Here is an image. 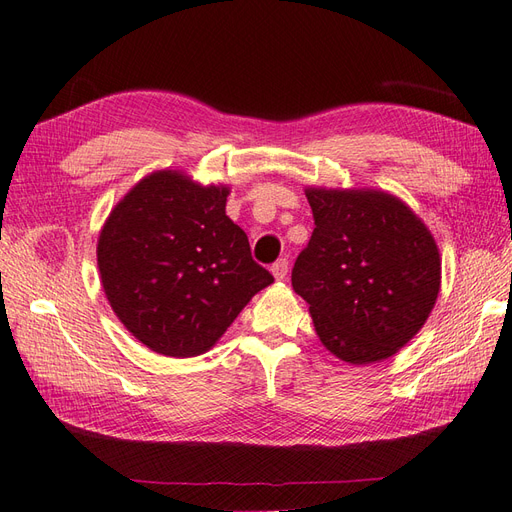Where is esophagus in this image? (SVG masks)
<instances>
[{"mask_svg": "<svg viewBox=\"0 0 512 512\" xmlns=\"http://www.w3.org/2000/svg\"><path fill=\"white\" fill-rule=\"evenodd\" d=\"M271 273H273V278L278 280V282L286 280V275H288V258H280L278 262H273Z\"/></svg>", "mask_w": 512, "mask_h": 512, "instance_id": "34e87169", "label": "esophagus"}]
</instances>
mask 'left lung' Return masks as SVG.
I'll return each instance as SVG.
<instances>
[{"label":"left lung","mask_w":512,"mask_h":512,"mask_svg":"<svg viewBox=\"0 0 512 512\" xmlns=\"http://www.w3.org/2000/svg\"><path fill=\"white\" fill-rule=\"evenodd\" d=\"M314 232L293 267L323 347L353 366L403 349L431 316L441 256L431 230L394 193L306 187Z\"/></svg>","instance_id":"1"}]
</instances>
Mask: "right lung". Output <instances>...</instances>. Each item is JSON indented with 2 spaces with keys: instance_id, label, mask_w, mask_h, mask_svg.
Wrapping results in <instances>:
<instances>
[{
  "instance_id": "1",
  "label": "right lung",
  "mask_w": 512,
  "mask_h": 512,
  "mask_svg": "<svg viewBox=\"0 0 512 512\" xmlns=\"http://www.w3.org/2000/svg\"><path fill=\"white\" fill-rule=\"evenodd\" d=\"M228 193V185H202L165 168L137 181L105 219L96 243L105 297L150 351H211L273 282L252 260L247 234L226 215Z\"/></svg>"
}]
</instances>
